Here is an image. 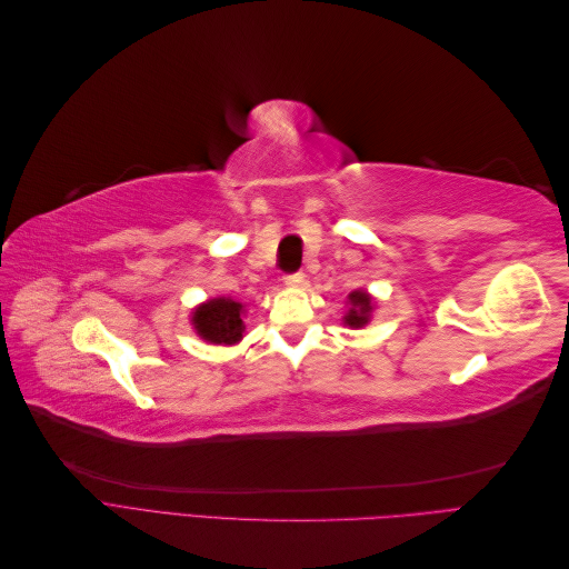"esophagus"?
I'll return each instance as SVG.
<instances>
[{
    "instance_id": "obj_1",
    "label": "esophagus",
    "mask_w": 569,
    "mask_h": 569,
    "mask_svg": "<svg viewBox=\"0 0 569 569\" xmlns=\"http://www.w3.org/2000/svg\"><path fill=\"white\" fill-rule=\"evenodd\" d=\"M306 282V274L303 272H291V274H284V284L287 287H301Z\"/></svg>"
}]
</instances>
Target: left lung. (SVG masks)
<instances>
[{
  "label": "left lung",
  "instance_id": "left-lung-1",
  "mask_svg": "<svg viewBox=\"0 0 569 569\" xmlns=\"http://www.w3.org/2000/svg\"><path fill=\"white\" fill-rule=\"evenodd\" d=\"M349 303H351V308H349V313L343 316V325L356 327V330L358 327L368 325L370 313H372V299L366 295V291H360V289L351 291Z\"/></svg>",
  "mask_w": 569,
  "mask_h": 569
}]
</instances>
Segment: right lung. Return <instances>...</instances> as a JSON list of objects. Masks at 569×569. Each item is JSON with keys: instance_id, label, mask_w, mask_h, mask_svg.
Returning a JSON list of instances; mask_svg holds the SVG:
<instances>
[{"instance_id": "right-lung-1", "label": "right lung", "mask_w": 569, "mask_h": 569, "mask_svg": "<svg viewBox=\"0 0 569 569\" xmlns=\"http://www.w3.org/2000/svg\"><path fill=\"white\" fill-rule=\"evenodd\" d=\"M242 311L244 306L230 297L209 299L192 313V325L201 339L228 347V343H237L244 335Z\"/></svg>"}]
</instances>
